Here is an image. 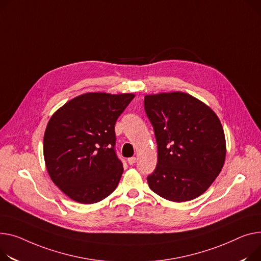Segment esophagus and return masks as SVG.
<instances>
[{"mask_svg":"<svg viewBox=\"0 0 261 261\" xmlns=\"http://www.w3.org/2000/svg\"><path fill=\"white\" fill-rule=\"evenodd\" d=\"M128 163H129V165H134L135 163H136V158H130V159H128Z\"/></svg>","mask_w":261,"mask_h":261,"instance_id":"34e87169","label":"esophagus"}]
</instances>
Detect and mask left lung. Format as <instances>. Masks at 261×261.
<instances>
[{"instance_id":"left-lung-1","label":"left lung","mask_w":261,"mask_h":261,"mask_svg":"<svg viewBox=\"0 0 261 261\" xmlns=\"http://www.w3.org/2000/svg\"><path fill=\"white\" fill-rule=\"evenodd\" d=\"M146 114L158 144V165L147 177L165 199L181 202L205 192L225 159L223 128L215 112L184 92L146 95Z\"/></svg>"}]
</instances>
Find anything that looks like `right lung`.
I'll list each match as a JSON object with an SVG mask.
<instances>
[{
    "label": "right lung",
    "mask_w": 261,
    "mask_h": 261,
    "mask_svg": "<svg viewBox=\"0 0 261 261\" xmlns=\"http://www.w3.org/2000/svg\"><path fill=\"white\" fill-rule=\"evenodd\" d=\"M132 93H85L51 116L44 134L50 178L71 199L95 203L109 196L123 174L115 152V123Z\"/></svg>",
    "instance_id": "obj_1"
}]
</instances>
